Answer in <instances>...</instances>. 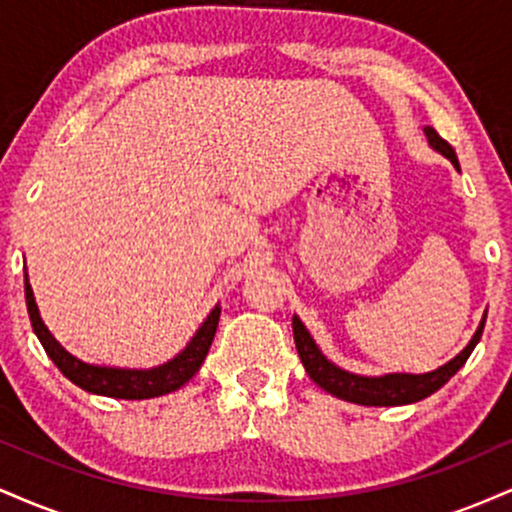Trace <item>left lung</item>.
<instances>
[{
	"instance_id": "1",
	"label": "left lung",
	"mask_w": 512,
	"mask_h": 512,
	"mask_svg": "<svg viewBox=\"0 0 512 512\" xmlns=\"http://www.w3.org/2000/svg\"><path fill=\"white\" fill-rule=\"evenodd\" d=\"M426 137L433 149L440 151L443 156H448L452 166L460 170L455 151H452V146L440 137L436 129L426 127ZM484 322L486 320H481L477 334L472 337V342L464 346V351H460V354L452 358L450 363H445V366L433 370V373H424V375L392 373V375H383V378H363V375L346 373V370L337 368L334 363H330L320 354V349L315 346L313 337H310L308 330H305V325L298 320V317H293V339H296L298 356H301L305 370H308L310 378H313L322 390H327L334 397H342L346 402L366 404V407H397V404L419 402V399L433 395V392L440 390V387L448 383L452 375L467 363L469 354H472L474 346H477V342L481 339V332H484Z\"/></svg>"
}]
</instances>
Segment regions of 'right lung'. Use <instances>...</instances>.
<instances>
[{"instance_id":"1","label":"right lung","mask_w":512,"mask_h":512,"mask_svg":"<svg viewBox=\"0 0 512 512\" xmlns=\"http://www.w3.org/2000/svg\"><path fill=\"white\" fill-rule=\"evenodd\" d=\"M23 289H26V305H28V317H31L33 332L38 334L40 344L48 351V356L55 361V366L72 380L74 385H79L81 390L96 392V395L105 397H117V399H149L158 395H168V392L178 390L197 373L202 361L207 358V351L211 342H214L216 327H219V315L221 308L216 305L211 310L204 325L199 327L192 342L185 346V351L173 358V361L163 363V366L151 368V370H122V368H101V366H88V363L79 361L72 354L62 349L55 342V337L48 332V327L43 325L38 313V305H35L31 284H28V276L23 279Z\"/></svg>"}]
</instances>
